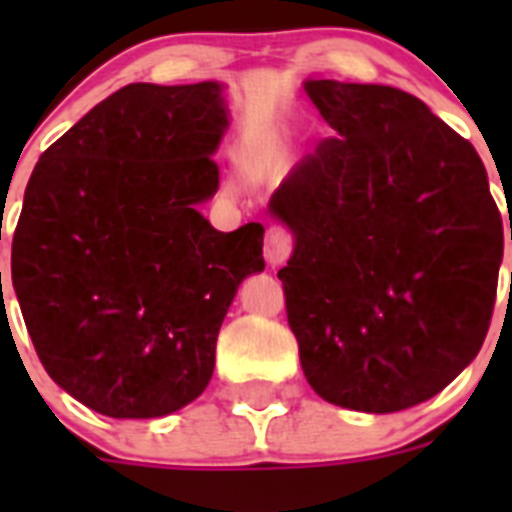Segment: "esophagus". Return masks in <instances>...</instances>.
<instances>
[{
	"instance_id": "34e87169",
	"label": "esophagus",
	"mask_w": 512,
	"mask_h": 512,
	"mask_svg": "<svg viewBox=\"0 0 512 512\" xmlns=\"http://www.w3.org/2000/svg\"><path fill=\"white\" fill-rule=\"evenodd\" d=\"M289 253H292V238H289L287 230L269 228L264 246L266 261H269L271 266H279L289 259Z\"/></svg>"
}]
</instances>
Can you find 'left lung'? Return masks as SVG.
Instances as JSON below:
<instances>
[{"label": "left lung", "mask_w": 512, "mask_h": 512, "mask_svg": "<svg viewBox=\"0 0 512 512\" xmlns=\"http://www.w3.org/2000/svg\"><path fill=\"white\" fill-rule=\"evenodd\" d=\"M305 92L338 135L271 197L295 235L277 277L302 372L341 408H413L490 328L503 220L485 164L402 89L310 79Z\"/></svg>", "instance_id": "1"}]
</instances>
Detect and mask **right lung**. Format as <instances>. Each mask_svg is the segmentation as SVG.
Listing matches in <instances>:
<instances>
[{"label": "right lung", "mask_w": 512, "mask_h": 512, "mask_svg": "<svg viewBox=\"0 0 512 512\" xmlns=\"http://www.w3.org/2000/svg\"><path fill=\"white\" fill-rule=\"evenodd\" d=\"M223 84H128L40 156L12 238V287L58 387L110 418H161L205 392L264 228L220 233ZM2 277V274H0Z\"/></svg>", "instance_id": "1"}]
</instances>
